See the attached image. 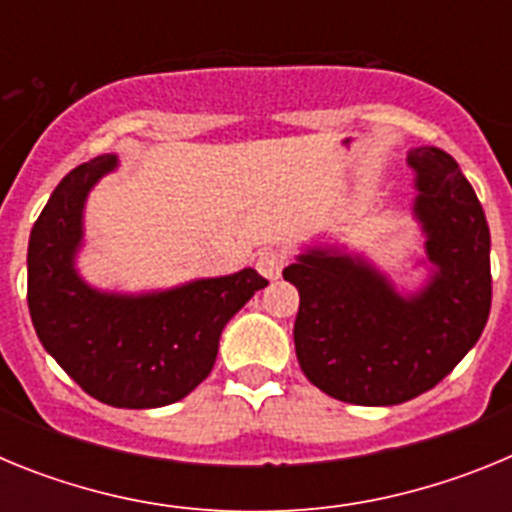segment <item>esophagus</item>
Masks as SVG:
<instances>
[{"instance_id": "obj_1", "label": "esophagus", "mask_w": 512, "mask_h": 512, "mask_svg": "<svg viewBox=\"0 0 512 512\" xmlns=\"http://www.w3.org/2000/svg\"><path fill=\"white\" fill-rule=\"evenodd\" d=\"M284 266H287V253L279 251V248H264V251L256 256V269H259V274H264L266 279L282 277Z\"/></svg>"}]
</instances>
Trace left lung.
<instances>
[{
    "mask_svg": "<svg viewBox=\"0 0 512 512\" xmlns=\"http://www.w3.org/2000/svg\"><path fill=\"white\" fill-rule=\"evenodd\" d=\"M415 215L436 277L402 300L372 266L328 251L284 269L300 292L295 348L318 390L351 405H400L433 390L490 318V228L472 184L441 148H415Z\"/></svg>",
    "mask_w": 512,
    "mask_h": 512,
    "instance_id": "1",
    "label": "left lung"
}]
</instances>
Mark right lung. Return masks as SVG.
<instances>
[{"label": "right lung", "mask_w": 512, "mask_h": 512, "mask_svg": "<svg viewBox=\"0 0 512 512\" xmlns=\"http://www.w3.org/2000/svg\"><path fill=\"white\" fill-rule=\"evenodd\" d=\"M112 166L115 156L92 158L53 189L27 246V307L45 351L87 395L112 408H161L212 372L225 323L269 282L243 269L146 297L87 287L74 271L81 207Z\"/></svg>", "instance_id": "1"}]
</instances>
